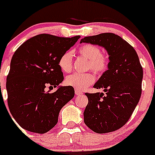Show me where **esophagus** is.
<instances>
[{
    "mask_svg": "<svg viewBox=\"0 0 155 155\" xmlns=\"http://www.w3.org/2000/svg\"><path fill=\"white\" fill-rule=\"evenodd\" d=\"M74 92H75V94H76V95H80V94H82V91H80V90H78V89H75Z\"/></svg>",
    "mask_w": 155,
    "mask_h": 155,
    "instance_id": "34e87169",
    "label": "esophagus"
}]
</instances>
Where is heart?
I'll list each match as a JSON object with an SVG mask.
<instances>
[{"mask_svg":"<svg viewBox=\"0 0 155 155\" xmlns=\"http://www.w3.org/2000/svg\"><path fill=\"white\" fill-rule=\"evenodd\" d=\"M81 57L87 60V70L91 69L97 74H102L107 71L109 65L108 56L101 53L98 46L93 44H84L78 49ZM59 67L63 72L69 73L73 68V54L67 51L59 59ZM94 76L91 72L84 74H73L66 78L65 82L68 86L76 89L84 90L94 82Z\"/></svg>","mask_w":155,"mask_h":155,"instance_id":"1","label":"heart"}]
</instances>
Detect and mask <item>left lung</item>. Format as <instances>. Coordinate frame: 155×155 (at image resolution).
Wrapping results in <instances>:
<instances>
[{
  "label": "left lung",
  "mask_w": 155,
  "mask_h": 155,
  "mask_svg": "<svg viewBox=\"0 0 155 155\" xmlns=\"http://www.w3.org/2000/svg\"><path fill=\"white\" fill-rule=\"evenodd\" d=\"M81 42L104 47L109 55V69L94 87L104 93H85L88 103L84 121L97 134L113 132L127 123L139 102L142 91L143 68L136 50L114 33L84 37Z\"/></svg>",
  "instance_id": "obj_1"
}]
</instances>
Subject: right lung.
<instances>
[{
    "label": "right lung",
    "instance_id": "right-lung-1",
    "mask_svg": "<svg viewBox=\"0 0 155 155\" xmlns=\"http://www.w3.org/2000/svg\"><path fill=\"white\" fill-rule=\"evenodd\" d=\"M50 34L31 37L18 48L7 77L8 105L20 127L30 132L45 134L55 127L61 109L74 96L71 86L60 87L64 81L59 59L80 39Z\"/></svg>",
    "mask_w": 155,
    "mask_h": 155
}]
</instances>
